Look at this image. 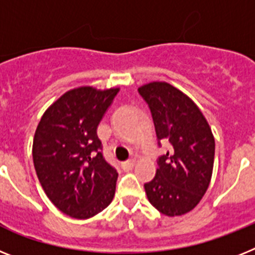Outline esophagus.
I'll return each instance as SVG.
<instances>
[{"label": "esophagus", "mask_w": 255, "mask_h": 255, "mask_svg": "<svg viewBox=\"0 0 255 255\" xmlns=\"http://www.w3.org/2000/svg\"><path fill=\"white\" fill-rule=\"evenodd\" d=\"M133 165H134V159H129V160L123 161V163H122V168H123L125 170L132 169V168H133Z\"/></svg>", "instance_id": "obj_1"}]
</instances>
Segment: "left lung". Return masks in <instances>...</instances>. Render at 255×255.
Returning <instances> with one entry per match:
<instances>
[{"mask_svg":"<svg viewBox=\"0 0 255 255\" xmlns=\"http://www.w3.org/2000/svg\"><path fill=\"white\" fill-rule=\"evenodd\" d=\"M149 106L155 134L170 145L158 156V169L145 191L154 208L165 214L182 216L194 209L209 186L214 163V137L204 115L190 97L165 82L138 88Z\"/></svg>","mask_w":255,"mask_h":255,"instance_id":"8db88e82","label":"left lung"}]
</instances>
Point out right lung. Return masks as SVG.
Here are the masks:
<instances>
[{
	"instance_id": "obj_1",
	"label": "right lung",
	"mask_w": 255,
	"mask_h": 255,
	"mask_svg": "<svg viewBox=\"0 0 255 255\" xmlns=\"http://www.w3.org/2000/svg\"><path fill=\"white\" fill-rule=\"evenodd\" d=\"M119 88L69 91L35 129L33 163L47 198L66 216L86 220L112 203L118 172L105 160L97 127Z\"/></svg>"
}]
</instances>
